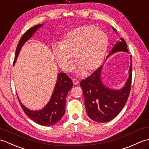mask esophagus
Returning a JSON list of instances; mask_svg holds the SVG:
<instances>
[{"label":"esophagus","instance_id":"esophagus-1","mask_svg":"<svg viewBox=\"0 0 149 149\" xmlns=\"http://www.w3.org/2000/svg\"><path fill=\"white\" fill-rule=\"evenodd\" d=\"M72 81H73V83H74V85H77L79 84V81L77 79H73Z\"/></svg>","mask_w":149,"mask_h":149}]
</instances>
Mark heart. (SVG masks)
Here are the masks:
<instances>
[{"instance_id": "1", "label": "heart", "mask_w": 149, "mask_h": 149, "mask_svg": "<svg viewBox=\"0 0 149 149\" xmlns=\"http://www.w3.org/2000/svg\"><path fill=\"white\" fill-rule=\"evenodd\" d=\"M108 45L104 31L93 25L77 27L66 36L61 45H56L54 54L58 65L65 71L74 66V59L79 72L90 74L102 63Z\"/></svg>"}]
</instances>
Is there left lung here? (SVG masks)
Wrapping results in <instances>:
<instances>
[{
    "mask_svg": "<svg viewBox=\"0 0 149 149\" xmlns=\"http://www.w3.org/2000/svg\"><path fill=\"white\" fill-rule=\"evenodd\" d=\"M113 30L116 31L115 28ZM128 52L127 43L123 38L116 44L107 56L116 52ZM102 65L90 76L82 80L80 86L84 97V105L88 116L95 122H107L118 115L127 102L131 91L132 81V56L129 70V78L122 89L111 90L106 87L101 80Z\"/></svg>",
    "mask_w": 149,
    "mask_h": 149,
    "instance_id": "1",
    "label": "left lung"
}]
</instances>
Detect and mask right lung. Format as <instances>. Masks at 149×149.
I'll use <instances>...</instances> for the list:
<instances>
[{"label":"right lung","mask_w":149,"mask_h":149,"mask_svg":"<svg viewBox=\"0 0 149 149\" xmlns=\"http://www.w3.org/2000/svg\"><path fill=\"white\" fill-rule=\"evenodd\" d=\"M42 26L43 24H39L31 27L23 34L16 49L13 64L17 60L20 50L24 44L32 37L38 29ZM73 86L74 84L72 79L68 77L67 75L65 73H59L58 75V79L50 101L43 109L38 111H32L27 109L22 104L18 97V99L25 114L34 122L43 126L52 125L60 121L64 115L66 95Z\"/></svg>","instance_id":"right-lung-1"}]
</instances>
